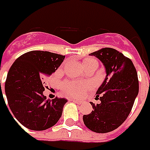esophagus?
Masks as SVG:
<instances>
[{
  "label": "esophagus",
  "instance_id": "obj_1",
  "mask_svg": "<svg viewBox=\"0 0 150 150\" xmlns=\"http://www.w3.org/2000/svg\"><path fill=\"white\" fill-rule=\"evenodd\" d=\"M72 101H74V103H76L77 105H81L82 104V101H81V100H76V99H71Z\"/></svg>",
  "mask_w": 150,
  "mask_h": 150
}]
</instances>
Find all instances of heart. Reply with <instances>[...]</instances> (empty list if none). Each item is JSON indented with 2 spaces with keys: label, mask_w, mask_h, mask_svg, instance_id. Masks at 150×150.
I'll return each instance as SVG.
<instances>
[{
  "label": "heart",
  "mask_w": 150,
  "mask_h": 150,
  "mask_svg": "<svg viewBox=\"0 0 150 150\" xmlns=\"http://www.w3.org/2000/svg\"><path fill=\"white\" fill-rule=\"evenodd\" d=\"M83 65L86 69L91 67H98V62L94 58H87L83 61ZM89 85L87 83H81L74 81H66L62 84V89L66 94L81 98L87 89Z\"/></svg>",
  "instance_id": "obj_1"
}]
</instances>
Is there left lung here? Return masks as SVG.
Listing matches in <instances>:
<instances>
[{"label": "left lung", "mask_w": 150, "mask_h": 150, "mask_svg": "<svg viewBox=\"0 0 150 150\" xmlns=\"http://www.w3.org/2000/svg\"><path fill=\"white\" fill-rule=\"evenodd\" d=\"M89 55L102 62L107 76L96 92L100 103L91 102L94 111L83 116V120L90 130L106 133L120 126L131 112L139 93L137 72L130 59L112 48H102Z\"/></svg>", "instance_id": "obj_1"}]
</instances>
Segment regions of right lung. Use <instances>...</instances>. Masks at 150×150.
Returning <instances> with one entry per match:
<instances>
[{
  "instance_id": "right-lung-1",
  "label": "right lung",
  "mask_w": 150,
  "mask_h": 150,
  "mask_svg": "<svg viewBox=\"0 0 150 150\" xmlns=\"http://www.w3.org/2000/svg\"><path fill=\"white\" fill-rule=\"evenodd\" d=\"M64 58L57 53L33 50L19 56L11 67L5 81L8 105L17 120L28 129L45 130L60 118L67 100L46 99L40 75L52 74Z\"/></svg>"
}]
</instances>
